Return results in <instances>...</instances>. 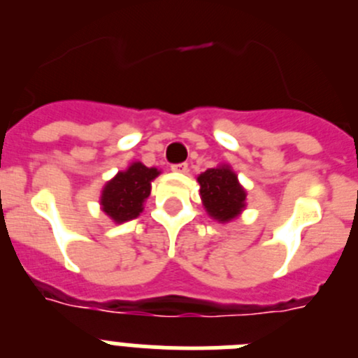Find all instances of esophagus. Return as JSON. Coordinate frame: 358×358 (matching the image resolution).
Masks as SVG:
<instances>
[{
    "label": "esophagus",
    "mask_w": 358,
    "mask_h": 358,
    "mask_svg": "<svg viewBox=\"0 0 358 358\" xmlns=\"http://www.w3.org/2000/svg\"><path fill=\"white\" fill-rule=\"evenodd\" d=\"M172 172H177V173H186V172H188V164H186V163L172 164Z\"/></svg>",
    "instance_id": "34e87169"
}]
</instances>
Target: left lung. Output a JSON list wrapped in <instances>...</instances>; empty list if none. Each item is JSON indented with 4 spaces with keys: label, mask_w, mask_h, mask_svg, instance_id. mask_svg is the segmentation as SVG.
<instances>
[{
    "label": "left lung",
    "mask_w": 358,
    "mask_h": 358,
    "mask_svg": "<svg viewBox=\"0 0 358 358\" xmlns=\"http://www.w3.org/2000/svg\"><path fill=\"white\" fill-rule=\"evenodd\" d=\"M201 199L208 215L218 222H229L245 210V189L229 164L208 169L197 177Z\"/></svg>",
    "instance_id": "1"
}]
</instances>
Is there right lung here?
Masks as SVG:
<instances>
[{
	"label": "right lung",
	"mask_w": 358,
	"mask_h": 358,
	"mask_svg": "<svg viewBox=\"0 0 358 358\" xmlns=\"http://www.w3.org/2000/svg\"><path fill=\"white\" fill-rule=\"evenodd\" d=\"M159 176L157 169H148L136 161L127 170L116 173L102 189L100 206L116 224L132 220L143 211V204L150 195V182Z\"/></svg>",
	"instance_id": "add662e5"
}]
</instances>
